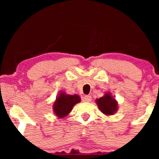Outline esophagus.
Returning a JSON list of instances; mask_svg holds the SVG:
<instances>
[{
	"label": "esophagus",
	"mask_w": 159,
	"mask_h": 159,
	"mask_svg": "<svg viewBox=\"0 0 159 159\" xmlns=\"http://www.w3.org/2000/svg\"><path fill=\"white\" fill-rule=\"evenodd\" d=\"M91 100H92V97L90 96H85L83 98V101L85 102H90Z\"/></svg>",
	"instance_id": "34e87169"
}]
</instances>
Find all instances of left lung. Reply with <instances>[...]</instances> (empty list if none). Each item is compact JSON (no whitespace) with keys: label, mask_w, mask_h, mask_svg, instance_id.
I'll return each mask as SVG.
<instances>
[{"label":"left lung","mask_w":159,"mask_h":159,"mask_svg":"<svg viewBox=\"0 0 159 159\" xmlns=\"http://www.w3.org/2000/svg\"><path fill=\"white\" fill-rule=\"evenodd\" d=\"M96 103L100 111L106 116L114 115L118 111L119 107L118 102L109 91L105 93L102 97L96 98Z\"/></svg>","instance_id":"8db88e82"}]
</instances>
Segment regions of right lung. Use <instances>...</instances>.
I'll use <instances>...</instances> for the list:
<instances>
[{"label":"right lung","mask_w":159,"mask_h":159,"mask_svg":"<svg viewBox=\"0 0 159 159\" xmlns=\"http://www.w3.org/2000/svg\"><path fill=\"white\" fill-rule=\"evenodd\" d=\"M81 102V97L78 94L69 95L64 91H61L52 104V110L56 116L60 119L68 116L77 103Z\"/></svg>","instance_id":"1"}]
</instances>
